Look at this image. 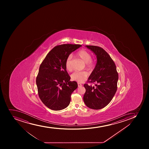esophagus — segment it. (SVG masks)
<instances>
[{"mask_svg":"<svg viewBox=\"0 0 149 149\" xmlns=\"http://www.w3.org/2000/svg\"><path fill=\"white\" fill-rule=\"evenodd\" d=\"M78 87H81L82 86V84H80V83H78Z\"/></svg>","mask_w":149,"mask_h":149,"instance_id":"esophagus-1","label":"esophagus"}]
</instances>
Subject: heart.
<instances>
[{
    "instance_id": "obj_1",
    "label": "heart",
    "mask_w": 149,
    "mask_h": 149,
    "mask_svg": "<svg viewBox=\"0 0 149 149\" xmlns=\"http://www.w3.org/2000/svg\"><path fill=\"white\" fill-rule=\"evenodd\" d=\"M77 55L80 58L86 63V68L89 69H91L95 66V62L91 59V55L87 50L81 49L77 53ZM71 59L72 56L70 55L68 56L65 61V67L68 70H71ZM88 74L86 71H76L74 72L71 75V78L76 81L81 83L84 81L87 78Z\"/></svg>"
}]
</instances>
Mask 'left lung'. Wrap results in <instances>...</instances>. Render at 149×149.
<instances>
[{"instance_id": "8db88e82", "label": "left lung", "mask_w": 149, "mask_h": 149, "mask_svg": "<svg viewBox=\"0 0 149 149\" xmlns=\"http://www.w3.org/2000/svg\"><path fill=\"white\" fill-rule=\"evenodd\" d=\"M86 47L95 54L97 62L88 80L94 86L84 84V101L91 109H102L110 103L116 92L118 75L115 63L105 50L97 46Z\"/></svg>"}]
</instances>
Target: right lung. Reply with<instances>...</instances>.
I'll return each instance as SVG.
<instances>
[{
  "label": "right lung",
  "instance_id": "obj_1",
  "mask_svg": "<svg viewBox=\"0 0 149 149\" xmlns=\"http://www.w3.org/2000/svg\"><path fill=\"white\" fill-rule=\"evenodd\" d=\"M81 45L63 44L53 47L42 62L36 83L39 97L47 107L59 111L69 105L72 92L78 87L71 81L66 71L65 61Z\"/></svg>",
  "mask_w": 149,
  "mask_h": 149
}]
</instances>
